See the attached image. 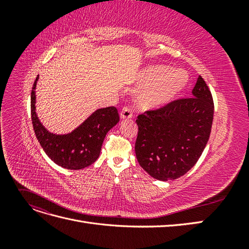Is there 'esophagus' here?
<instances>
[{"mask_svg": "<svg viewBox=\"0 0 249 249\" xmlns=\"http://www.w3.org/2000/svg\"><path fill=\"white\" fill-rule=\"evenodd\" d=\"M119 115H120V118H122V119H129V118H132L133 113H132V110L129 107H124L122 109V111H120Z\"/></svg>", "mask_w": 249, "mask_h": 249, "instance_id": "34e87169", "label": "esophagus"}]
</instances>
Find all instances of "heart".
<instances>
[{"mask_svg":"<svg viewBox=\"0 0 249 249\" xmlns=\"http://www.w3.org/2000/svg\"><path fill=\"white\" fill-rule=\"evenodd\" d=\"M189 76L182 69L166 65H150L143 70L138 83L144 86L137 96V105L142 110H158L175 101L186 88Z\"/></svg>","mask_w":249,"mask_h":249,"instance_id":"obj_1","label":"heart"}]
</instances>
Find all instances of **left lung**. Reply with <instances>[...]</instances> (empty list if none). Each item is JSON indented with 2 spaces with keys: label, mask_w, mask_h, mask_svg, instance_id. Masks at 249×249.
Here are the masks:
<instances>
[{
  "label": "left lung",
  "mask_w": 249,
  "mask_h": 249,
  "mask_svg": "<svg viewBox=\"0 0 249 249\" xmlns=\"http://www.w3.org/2000/svg\"><path fill=\"white\" fill-rule=\"evenodd\" d=\"M213 114L212 93L199 76L192 96L138 115L135 153L140 166L159 180L184 176L207 145Z\"/></svg>",
  "instance_id": "1"
}]
</instances>
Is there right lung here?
Here are the masks:
<instances>
[{"instance_id":"1","label":"right lung","mask_w":249,"mask_h":249,"mask_svg":"<svg viewBox=\"0 0 249 249\" xmlns=\"http://www.w3.org/2000/svg\"><path fill=\"white\" fill-rule=\"evenodd\" d=\"M31 92V118L37 140L52 161L66 169L77 170L91 165L100 157L107 133L119 122L115 107L96 110L76 130L66 135L50 133L39 122L35 112V87Z\"/></svg>"}]
</instances>
